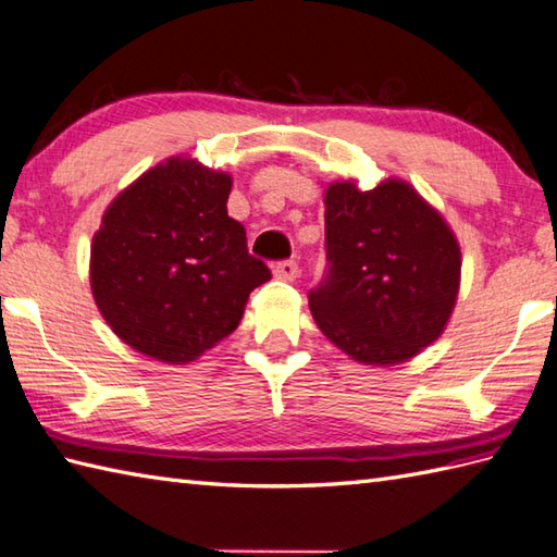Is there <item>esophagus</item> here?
Returning a JSON list of instances; mask_svg holds the SVG:
<instances>
[{
    "label": "esophagus",
    "mask_w": 557,
    "mask_h": 557,
    "mask_svg": "<svg viewBox=\"0 0 557 557\" xmlns=\"http://www.w3.org/2000/svg\"><path fill=\"white\" fill-rule=\"evenodd\" d=\"M274 276L281 281L298 278V262L295 259H281V262L274 264Z\"/></svg>",
    "instance_id": "obj_1"
}]
</instances>
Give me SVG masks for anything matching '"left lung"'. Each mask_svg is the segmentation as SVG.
Segmentation results:
<instances>
[{"label":"left lung","mask_w":557,"mask_h":557,"mask_svg":"<svg viewBox=\"0 0 557 557\" xmlns=\"http://www.w3.org/2000/svg\"><path fill=\"white\" fill-rule=\"evenodd\" d=\"M324 276L310 310L324 336L367 364H395L434 343L460 288V247L403 181L374 190L333 183L324 197Z\"/></svg>","instance_id":"left-lung-1"}]
</instances>
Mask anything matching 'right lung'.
<instances>
[{
    "label": "right lung",
    "instance_id": "right-lung-1",
    "mask_svg": "<svg viewBox=\"0 0 557 557\" xmlns=\"http://www.w3.org/2000/svg\"><path fill=\"white\" fill-rule=\"evenodd\" d=\"M228 193L231 176L176 157L109 205L90 281L107 324L131 348L190 362L240 324L247 295L271 278L226 212Z\"/></svg>",
    "mask_w": 557,
    "mask_h": 557
}]
</instances>
